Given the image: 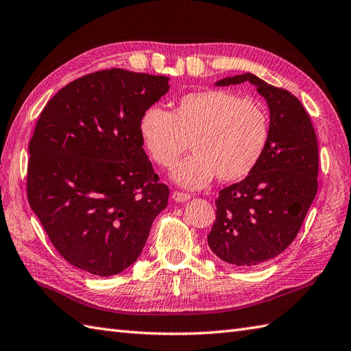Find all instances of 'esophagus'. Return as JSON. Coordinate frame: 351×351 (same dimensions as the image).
Listing matches in <instances>:
<instances>
[{
	"mask_svg": "<svg viewBox=\"0 0 351 351\" xmlns=\"http://www.w3.org/2000/svg\"><path fill=\"white\" fill-rule=\"evenodd\" d=\"M173 199L177 202H184V201H189L191 195L189 193H183V192H173Z\"/></svg>",
	"mask_w": 351,
	"mask_h": 351,
	"instance_id": "1",
	"label": "esophagus"
}]
</instances>
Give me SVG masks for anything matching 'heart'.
I'll use <instances>...</instances> for the list:
<instances>
[{
    "label": "heart",
    "mask_w": 351,
    "mask_h": 351,
    "mask_svg": "<svg viewBox=\"0 0 351 351\" xmlns=\"http://www.w3.org/2000/svg\"><path fill=\"white\" fill-rule=\"evenodd\" d=\"M138 132L152 159L162 168L176 165L189 145L191 156L174 168L173 180L201 189L213 180H243L258 165L270 138L266 110L227 90L183 95L173 112L153 105L139 117Z\"/></svg>",
    "instance_id": "1"
}]
</instances>
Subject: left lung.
I'll list each match as a JSON object with an SVG mask.
<instances>
[{
    "instance_id": "left-lung-1",
    "label": "left lung",
    "mask_w": 351,
    "mask_h": 351,
    "mask_svg": "<svg viewBox=\"0 0 351 351\" xmlns=\"http://www.w3.org/2000/svg\"><path fill=\"white\" fill-rule=\"evenodd\" d=\"M251 82L270 114V138L258 165L219 192L207 236L216 256L239 267L275 258L291 245L317 193L318 144L299 99L252 73L216 81L217 87Z\"/></svg>"
}]
</instances>
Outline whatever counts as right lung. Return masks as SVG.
I'll list each match as a JSON object with an SVG mask.
<instances>
[{
    "instance_id": "obj_1",
    "label": "right lung",
    "mask_w": 351,
    "mask_h": 351,
    "mask_svg": "<svg viewBox=\"0 0 351 351\" xmlns=\"http://www.w3.org/2000/svg\"><path fill=\"white\" fill-rule=\"evenodd\" d=\"M169 77L100 70L67 84L38 117L29 141L28 202L52 245L97 276L132 266L168 206L138 132Z\"/></svg>"
}]
</instances>
